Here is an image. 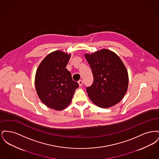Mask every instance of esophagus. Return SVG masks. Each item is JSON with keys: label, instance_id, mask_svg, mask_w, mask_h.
Masks as SVG:
<instances>
[{"label": "esophagus", "instance_id": "obj_1", "mask_svg": "<svg viewBox=\"0 0 159 159\" xmlns=\"http://www.w3.org/2000/svg\"><path fill=\"white\" fill-rule=\"evenodd\" d=\"M83 80H79V81L78 82V83H79V86H82V84H83Z\"/></svg>", "mask_w": 159, "mask_h": 159}]
</instances>
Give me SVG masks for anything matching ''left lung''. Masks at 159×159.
<instances>
[{"mask_svg": "<svg viewBox=\"0 0 159 159\" xmlns=\"http://www.w3.org/2000/svg\"><path fill=\"white\" fill-rule=\"evenodd\" d=\"M93 76L92 85L86 88L91 101L101 108L119 102L128 86V74L120 58L116 53L103 49L85 54Z\"/></svg>", "mask_w": 159, "mask_h": 159, "instance_id": "1", "label": "left lung"}]
</instances>
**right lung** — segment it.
Listing matches in <instances>:
<instances>
[{
  "label": "right lung",
  "mask_w": 159,
  "mask_h": 159,
  "mask_svg": "<svg viewBox=\"0 0 159 159\" xmlns=\"http://www.w3.org/2000/svg\"><path fill=\"white\" fill-rule=\"evenodd\" d=\"M70 54L56 51L48 54L38 67L35 86L38 96L46 106L61 110L70 104L79 84L66 68Z\"/></svg>",
  "instance_id": "right-lung-1"
}]
</instances>
